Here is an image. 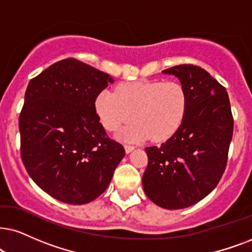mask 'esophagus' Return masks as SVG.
I'll use <instances>...</instances> for the list:
<instances>
[{
  "label": "esophagus",
  "mask_w": 252,
  "mask_h": 252,
  "mask_svg": "<svg viewBox=\"0 0 252 252\" xmlns=\"http://www.w3.org/2000/svg\"><path fill=\"white\" fill-rule=\"evenodd\" d=\"M133 149H135V146H132V145H124V150H126V154H130Z\"/></svg>",
  "instance_id": "obj_1"
}]
</instances>
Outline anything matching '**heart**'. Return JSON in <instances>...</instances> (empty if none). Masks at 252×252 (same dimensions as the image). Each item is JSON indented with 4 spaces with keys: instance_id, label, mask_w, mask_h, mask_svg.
Returning <instances> with one entry per match:
<instances>
[{
    "instance_id": "heart-1",
    "label": "heart",
    "mask_w": 252,
    "mask_h": 252,
    "mask_svg": "<svg viewBox=\"0 0 252 252\" xmlns=\"http://www.w3.org/2000/svg\"><path fill=\"white\" fill-rule=\"evenodd\" d=\"M189 107V95L177 81H141L122 85L116 92L103 89L95 98V111L102 126L116 131L132 119L120 137L126 142H143L151 137L161 142L174 135Z\"/></svg>"
}]
</instances>
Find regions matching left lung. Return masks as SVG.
<instances>
[{
  "label": "left lung",
  "instance_id": "8db88e82",
  "mask_svg": "<svg viewBox=\"0 0 252 252\" xmlns=\"http://www.w3.org/2000/svg\"><path fill=\"white\" fill-rule=\"evenodd\" d=\"M174 75L189 95L185 119L160 146L145 148L143 174L146 196L165 209H183L201 201L219 184L225 170L232 138L227 91L206 69L178 65L163 71Z\"/></svg>",
  "mask_w": 252,
  "mask_h": 252
}]
</instances>
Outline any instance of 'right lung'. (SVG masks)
Returning a JSON list of instances; mask_svg holds the SVG:
<instances>
[{
  "mask_svg": "<svg viewBox=\"0 0 252 252\" xmlns=\"http://www.w3.org/2000/svg\"><path fill=\"white\" fill-rule=\"evenodd\" d=\"M109 82V74L73 58L29 82L20 115L22 160L31 179L59 201H93L126 155L95 111V98Z\"/></svg>",
  "mask_w": 252,
  "mask_h": 252,
  "instance_id": "1",
  "label": "right lung"
}]
</instances>
